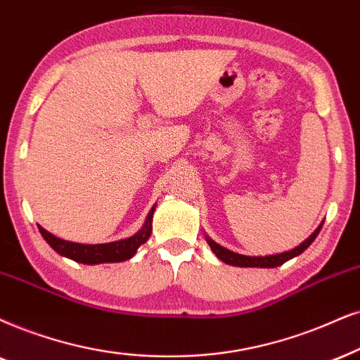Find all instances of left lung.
<instances>
[{"mask_svg":"<svg viewBox=\"0 0 360 360\" xmlns=\"http://www.w3.org/2000/svg\"><path fill=\"white\" fill-rule=\"evenodd\" d=\"M322 224L324 222H321L319 227H317L314 233L309 236V238L304 240L297 245V248L290 249V251H285V252H281V254H271V256H244V254H238L234 251H229V249L222 248L217 243H214V240L206 236V240L209 244V248H211V251L216 254L217 259H221L222 262L229 264V266H238V267H266V269H271V267H277V266H282L284 262H288L289 259H292L295 256H299V254H302L306 249L309 248L314 243V239L317 238V234L321 233L322 229Z\"/></svg>","mask_w":360,"mask_h":360,"instance_id":"obj_1","label":"left lung"}]
</instances>
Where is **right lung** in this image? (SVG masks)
I'll return each instance as SVG.
<instances>
[{"instance_id":"right-lung-1","label":"right lung","mask_w":360,"mask_h":360,"mask_svg":"<svg viewBox=\"0 0 360 360\" xmlns=\"http://www.w3.org/2000/svg\"><path fill=\"white\" fill-rule=\"evenodd\" d=\"M156 211V204L151 207V211L148 212L146 221L141 229L134 236L126 239L115 240V243H106V244H79V243H71V240H65L61 238L48 233L44 227H39V233L43 236L44 240L51 245L59 256H65L72 261L88 264V266H94V264H104V262H122L131 259L139 249V245H143L149 239V236L153 233V216Z\"/></svg>"}]
</instances>
